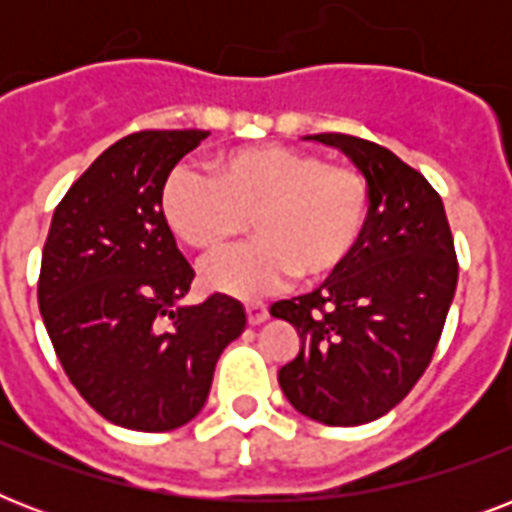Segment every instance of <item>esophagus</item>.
<instances>
[{"instance_id":"1","label":"esophagus","mask_w":512,"mask_h":512,"mask_svg":"<svg viewBox=\"0 0 512 512\" xmlns=\"http://www.w3.org/2000/svg\"><path fill=\"white\" fill-rule=\"evenodd\" d=\"M244 311H247V321L255 327V324H263L268 319V308L263 303H247L244 305Z\"/></svg>"}]
</instances>
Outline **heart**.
<instances>
[{
    "instance_id": "obj_1",
    "label": "heart",
    "mask_w": 512,
    "mask_h": 512,
    "mask_svg": "<svg viewBox=\"0 0 512 512\" xmlns=\"http://www.w3.org/2000/svg\"><path fill=\"white\" fill-rule=\"evenodd\" d=\"M159 212L177 241L201 255L231 244L249 217L255 241L201 268V284L233 297H257L292 276L324 281L361 247L372 191L364 172L327 164L316 151L236 148L212 162V177L177 164L159 191Z\"/></svg>"
}]
</instances>
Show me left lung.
Wrapping results in <instances>:
<instances>
[{
  "instance_id": "left-lung-1",
  "label": "left lung",
  "mask_w": 512,
  "mask_h": 512,
  "mask_svg": "<svg viewBox=\"0 0 512 512\" xmlns=\"http://www.w3.org/2000/svg\"><path fill=\"white\" fill-rule=\"evenodd\" d=\"M372 191L361 247L311 295L279 300L271 316L300 335L279 369L297 412L324 425H364L401 404L428 369L457 289V255L444 201L417 170L369 140L321 132Z\"/></svg>"
}]
</instances>
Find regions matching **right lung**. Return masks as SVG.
I'll return each mask as SVG.
<instances>
[{
  "label": "right lung",
  "mask_w": 512,
  "mask_h": 512,
  "mask_svg": "<svg viewBox=\"0 0 512 512\" xmlns=\"http://www.w3.org/2000/svg\"><path fill=\"white\" fill-rule=\"evenodd\" d=\"M204 130H143L116 140L63 196L44 241L39 311L82 398L108 422L162 433L191 422L241 303L188 295L193 268L159 212L167 172Z\"/></svg>",
  "instance_id": "obj_1"
}]
</instances>
